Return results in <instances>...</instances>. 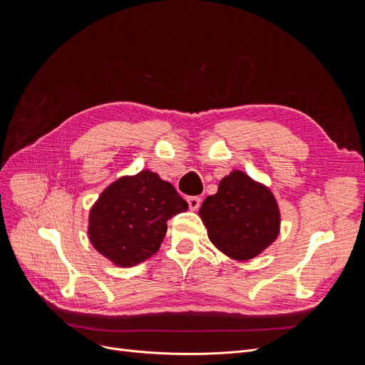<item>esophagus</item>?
Returning <instances> with one entry per match:
<instances>
[{"label": "esophagus", "instance_id": "34e87169", "mask_svg": "<svg viewBox=\"0 0 365 365\" xmlns=\"http://www.w3.org/2000/svg\"><path fill=\"white\" fill-rule=\"evenodd\" d=\"M187 204H189L190 210H197L201 205V197L200 196H189L187 197Z\"/></svg>", "mask_w": 365, "mask_h": 365}]
</instances>
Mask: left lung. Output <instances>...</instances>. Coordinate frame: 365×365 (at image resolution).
Wrapping results in <instances>:
<instances>
[{
	"label": "left lung",
	"instance_id": "left-lung-1",
	"mask_svg": "<svg viewBox=\"0 0 365 365\" xmlns=\"http://www.w3.org/2000/svg\"><path fill=\"white\" fill-rule=\"evenodd\" d=\"M200 216L213 245L235 260H250L267 250L280 231V210L268 187L240 170L220 180Z\"/></svg>",
	"mask_w": 365,
	"mask_h": 365
}]
</instances>
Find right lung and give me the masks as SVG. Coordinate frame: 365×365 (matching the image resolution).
<instances>
[{
	"mask_svg": "<svg viewBox=\"0 0 365 365\" xmlns=\"http://www.w3.org/2000/svg\"><path fill=\"white\" fill-rule=\"evenodd\" d=\"M187 207L170 182L141 170L102 192L90 212L88 235L93 247L117 267H134L160 250L168 220Z\"/></svg>",
	"mask_w": 365,
	"mask_h": 365,
	"instance_id": "1",
	"label": "right lung"
}]
</instances>
